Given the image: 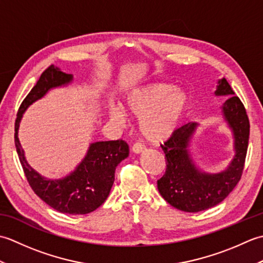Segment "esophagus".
Returning a JSON list of instances; mask_svg holds the SVG:
<instances>
[{
    "instance_id": "esophagus-1",
    "label": "esophagus",
    "mask_w": 263,
    "mask_h": 263,
    "mask_svg": "<svg viewBox=\"0 0 263 263\" xmlns=\"http://www.w3.org/2000/svg\"><path fill=\"white\" fill-rule=\"evenodd\" d=\"M144 149H146V147H144L143 144L140 143V142H137V143H135L132 146V152L135 153V154H140V153L143 152Z\"/></svg>"
}]
</instances>
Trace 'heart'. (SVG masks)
I'll return each instance as SVG.
<instances>
[{
	"label": "heart",
	"instance_id": "b5f03b06",
	"mask_svg": "<svg viewBox=\"0 0 263 263\" xmlns=\"http://www.w3.org/2000/svg\"><path fill=\"white\" fill-rule=\"evenodd\" d=\"M189 106V96L168 83H152L133 90L126 98L130 114L141 119L140 130L148 141L160 143L173 136ZM110 119L119 124L126 115L119 106L109 108Z\"/></svg>",
	"mask_w": 263,
	"mask_h": 263
}]
</instances>
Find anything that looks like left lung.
<instances>
[{"label":"left lung","instance_id":"obj_1","mask_svg":"<svg viewBox=\"0 0 263 263\" xmlns=\"http://www.w3.org/2000/svg\"><path fill=\"white\" fill-rule=\"evenodd\" d=\"M218 83L217 96L231 95L222 105V113L235 139L236 154L228 168L218 174H205L194 165L189 143L198 125L195 122L176 128L168 140L161 144L166 156V172L157 181L158 191L171 205L182 211L198 212L215 206L233 191L243 174L250 136L247 109L241 99L234 96L225 78Z\"/></svg>","mask_w":263,"mask_h":263}]
</instances>
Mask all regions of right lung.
Segmentation results:
<instances>
[{
	"label": "right lung",
	"instance_id": "obj_1",
	"mask_svg": "<svg viewBox=\"0 0 263 263\" xmlns=\"http://www.w3.org/2000/svg\"><path fill=\"white\" fill-rule=\"evenodd\" d=\"M72 80L54 65L43 72L39 80L21 103L14 123V143L27 181L32 191L44 202L63 214L86 215L96 210L107 199L115 180V170L128 156L127 143L120 140L91 143L87 156L73 173L61 180H47L33 171L25 158L19 139L18 128L22 114L49 89L66 85Z\"/></svg>",
	"mask_w": 263,
	"mask_h": 263
}]
</instances>
